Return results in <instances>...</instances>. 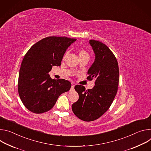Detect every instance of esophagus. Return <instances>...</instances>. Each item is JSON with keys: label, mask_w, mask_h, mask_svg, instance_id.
Here are the masks:
<instances>
[{"label": "esophagus", "mask_w": 151, "mask_h": 151, "mask_svg": "<svg viewBox=\"0 0 151 151\" xmlns=\"http://www.w3.org/2000/svg\"><path fill=\"white\" fill-rule=\"evenodd\" d=\"M74 86H75V85L74 84H72V86H71V88L70 90L71 91H74Z\"/></svg>", "instance_id": "esophagus-1"}]
</instances>
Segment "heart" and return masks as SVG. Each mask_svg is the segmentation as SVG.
Listing matches in <instances>:
<instances>
[{"label": "heart", "instance_id": "obj_1", "mask_svg": "<svg viewBox=\"0 0 151 151\" xmlns=\"http://www.w3.org/2000/svg\"><path fill=\"white\" fill-rule=\"evenodd\" d=\"M68 55V52H67L64 56H63V59H65V58L67 56V55ZM79 58H89V53L86 51V50H80L79 52Z\"/></svg>", "mask_w": 151, "mask_h": 151}]
</instances>
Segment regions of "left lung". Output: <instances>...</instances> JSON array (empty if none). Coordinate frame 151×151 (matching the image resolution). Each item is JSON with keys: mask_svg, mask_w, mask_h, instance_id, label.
<instances>
[{"mask_svg": "<svg viewBox=\"0 0 151 151\" xmlns=\"http://www.w3.org/2000/svg\"><path fill=\"white\" fill-rule=\"evenodd\" d=\"M95 60L88 71L87 79L95 80L92 89L83 86L74 88L79 98L72 105L74 114L84 121H92L106 113L116 95L119 83V67L116 57L109 47L96 40H89Z\"/></svg>", "mask_w": 151, "mask_h": 151, "instance_id": "1", "label": "left lung"}]
</instances>
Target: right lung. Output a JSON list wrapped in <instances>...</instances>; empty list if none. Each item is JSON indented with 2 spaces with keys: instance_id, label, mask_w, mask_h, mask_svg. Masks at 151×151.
I'll return each instance as SVG.
<instances>
[{
  "instance_id": "add662e5",
  "label": "right lung",
  "mask_w": 151,
  "mask_h": 151,
  "mask_svg": "<svg viewBox=\"0 0 151 151\" xmlns=\"http://www.w3.org/2000/svg\"><path fill=\"white\" fill-rule=\"evenodd\" d=\"M76 40L48 37L32 45L25 55L19 71L18 91L29 111L37 114L48 111L62 93L70 89L69 81L52 79L48 73L52 66L61 65L67 48Z\"/></svg>"
}]
</instances>
